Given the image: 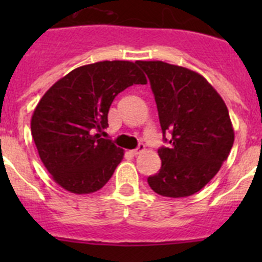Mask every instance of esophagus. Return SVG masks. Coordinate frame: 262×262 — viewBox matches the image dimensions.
Masks as SVG:
<instances>
[{
	"instance_id": "34e87169",
	"label": "esophagus",
	"mask_w": 262,
	"mask_h": 262,
	"mask_svg": "<svg viewBox=\"0 0 262 262\" xmlns=\"http://www.w3.org/2000/svg\"><path fill=\"white\" fill-rule=\"evenodd\" d=\"M144 149H145L144 144H139V147L136 148V149H134V151H131V154H133L134 156H138V155H140L142 152H144Z\"/></svg>"
}]
</instances>
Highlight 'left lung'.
Here are the masks:
<instances>
[{
  "mask_svg": "<svg viewBox=\"0 0 262 262\" xmlns=\"http://www.w3.org/2000/svg\"><path fill=\"white\" fill-rule=\"evenodd\" d=\"M147 73L160 126L170 138L159 149L161 169L148 177L155 193L193 195L219 172L233 145L232 122L223 98L202 75L164 61H138Z\"/></svg>",
  "mask_w": 262,
  "mask_h": 262,
  "instance_id": "8db88e82",
  "label": "left lung"
}]
</instances>
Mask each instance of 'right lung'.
I'll use <instances>...</instances> for the list:
<instances>
[{
    "label": "right lung",
    "mask_w": 262,
    "mask_h": 262,
    "mask_svg": "<svg viewBox=\"0 0 262 262\" xmlns=\"http://www.w3.org/2000/svg\"><path fill=\"white\" fill-rule=\"evenodd\" d=\"M147 84L138 61H98L56 81L31 117V135L53 181L75 194L106 185L124 151L99 133L108 127L111 102L126 88Z\"/></svg>",
    "instance_id": "1"
}]
</instances>
